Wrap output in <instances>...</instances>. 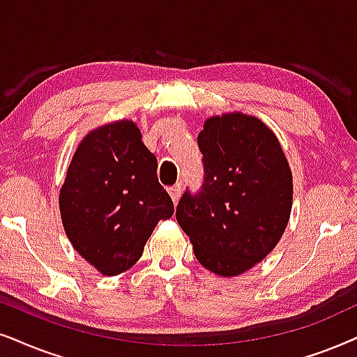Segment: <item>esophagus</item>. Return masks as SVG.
Here are the masks:
<instances>
[{
	"instance_id": "esophagus-1",
	"label": "esophagus",
	"mask_w": 357,
	"mask_h": 357,
	"mask_svg": "<svg viewBox=\"0 0 357 357\" xmlns=\"http://www.w3.org/2000/svg\"><path fill=\"white\" fill-rule=\"evenodd\" d=\"M181 191H183L181 184H174L173 188H169V196H171V199H173L174 204H178L179 197H181Z\"/></svg>"
}]
</instances>
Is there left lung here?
Instances as JSON below:
<instances>
[{"mask_svg":"<svg viewBox=\"0 0 357 357\" xmlns=\"http://www.w3.org/2000/svg\"><path fill=\"white\" fill-rule=\"evenodd\" d=\"M204 179L176 207V219L202 267L236 277L275 249L290 219L293 181L277 137L243 114L206 120L197 135Z\"/></svg>","mask_w":357,"mask_h":357,"instance_id":"8db88e82","label":"left lung"}]
</instances>
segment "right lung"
Returning <instances> with one entry per match:
<instances>
[{
	"instance_id": "obj_1",
	"label": "right lung",
	"mask_w": 357,
	"mask_h": 357,
	"mask_svg": "<svg viewBox=\"0 0 357 357\" xmlns=\"http://www.w3.org/2000/svg\"><path fill=\"white\" fill-rule=\"evenodd\" d=\"M156 168L130 120L98 126L75 150L59 194L61 218L74 249L100 273L132 268L156 224L173 215Z\"/></svg>"
}]
</instances>
